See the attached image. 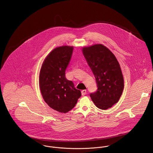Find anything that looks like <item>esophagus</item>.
<instances>
[{
	"mask_svg": "<svg viewBox=\"0 0 153 153\" xmlns=\"http://www.w3.org/2000/svg\"><path fill=\"white\" fill-rule=\"evenodd\" d=\"M86 94H87L86 90H82V96L85 95Z\"/></svg>",
	"mask_w": 153,
	"mask_h": 153,
	"instance_id": "1",
	"label": "esophagus"
}]
</instances>
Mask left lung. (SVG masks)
I'll list each match as a JSON object with an SVG mask.
<instances>
[{
	"mask_svg": "<svg viewBox=\"0 0 153 153\" xmlns=\"http://www.w3.org/2000/svg\"><path fill=\"white\" fill-rule=\"evenodd\" d=\"M82 52L98 87L90 97L97 108L107 109L118 102L124 88L120 65L114 53L102 44L82 48Z\"/></svg>",
	"mask_w": 153,
	"mask_h": 153,
	"instance_id": "obj_1",
	"label": "left lung"
}]
</instances>
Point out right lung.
Masks as SVG:
<instances>
[{"mask_svg": "<svg viewBox=\"0 0 153 153\" xmlns=\"http://www.w3.org/2000/svg\"><path fill=\"white\" fill-rule=\"evenodd\" d=\"M73 47L62 46L53 49L44 60L39 76L41 93L51 108L66 113L76 105L82 93L65 77Z\"/></svg>", "mask_w": 153, "mask_h": 153, "instance_id": "right-lung-1", "label": "right lung"}]
</instances>
